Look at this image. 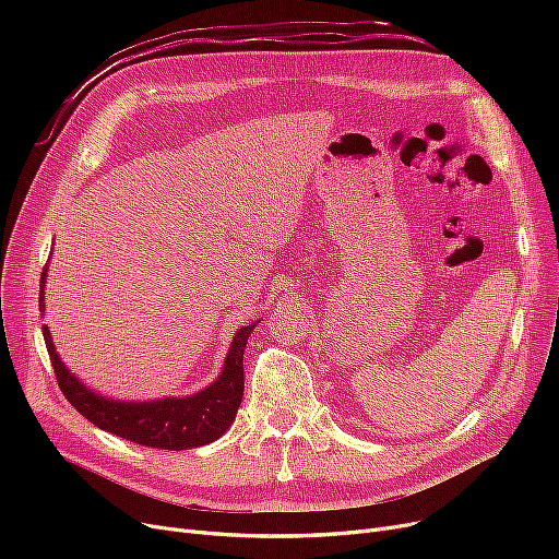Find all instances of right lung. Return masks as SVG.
<instances>
[{"instance_id": "obj_1", "label": "right lung", "mask_w": 559, "mask_h": 559, "mask_svg": "<svg viewBox=\"0 0 559 559\" xmlns=\"http://www.w3.org/2000/svg\"><path fill=\"white\" fill-rule=\"evenodd\" d=\"M47 267L40 278V312H45ZM255 324H260V319L235 331L224 367L209 388L190 396H165L154 401H120L91 390L58 356L47 326H43V337L58 388L87 421L142 447L188 451L215 442L235 421L245 394V346Z\"/></svg>"}]
</instances>
